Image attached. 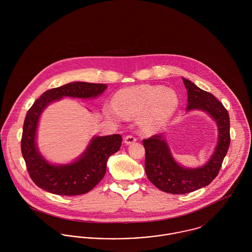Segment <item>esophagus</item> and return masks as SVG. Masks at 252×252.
I'll return each mask as SVG.
<instances>
[{
	"label": "esophagus",
	"mask_w": 252,
	"mask_h": 252,
	"mask_svg": "<svg viewBox=\"0 0 252 252\" xmlns=\"http://www.w3.org/2000/svg\"><path fill=\"white\" fill-rule=\"evenodd\" d=\"M136 141H137V138L134 137V136H132V135H128V136H126L125 139H124V142H125V144H133V143H135Z\"/></svg>",
	"instance_id": "34e87169"
}]
</instances>
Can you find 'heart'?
Wrapping results in <instances>:
<instances>
[{
    "label": "heart",
    "instance_id": "b5f03b06",
    "mask_svg": "<svg viewBox=\"0 0 252 252\" xmlns=\"http://www.w3.org/2000/svg\"><path fill=\"white\" fill-rule=\"evenodd\" d=\"M114 108L108 113L126 118L140 115L144 129L153 131L164 126L179 107V97L172 89L160 85H138L118 91L114 97Z\"/></svg>",
    "mask_w": 252,
    "mask_h": 252
}]
</instances>
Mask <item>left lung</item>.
Wrapping results in <instances>:
<instances>
[{"mask_svg":"<svg viewBox=\"0 0 252 252\" xmlns=\"http://www.w3.org/2000/svg\"><path fill=\"white\" fill-rule=\"evenodd\" d=\"M188 95L187 110L207 111L218 126L219 139L210 161L197 169H185L174 160L162 135L144 140V169L147 179L160 190L171 194H186L209 185L218 175L230 145V117L227 109L216 97L182 78Z\"/></svg>","mask_w":252,"mask_h":252,"instance_id":"1","label":"left lung"}]
</instances>
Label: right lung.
Segmentation results:
<instances>
[{
	"instance_id": "obj_1",
	"label": "right lung",
	"mask_w": 252,
	"mask_h": 252,
	"mask_svg": "<svg viewBox=\"0 0 252 252\" xmlns=\"http://www.w3.org/2000/svg\"><path fill=\"white\" fill-rule=\"evenodd\" d=\"M107 87L102 83L71 82L45 91L29 108L23 124L21 152L29 176L36 186L52 194L74 196L87 193L104 178L108 157L121 146L120 135L94 138L78 160L64 166H54L45 161L36 149L35 139L38 118L48 104L66 96L97 97Z\"/></svg>"
}]
</instances>
